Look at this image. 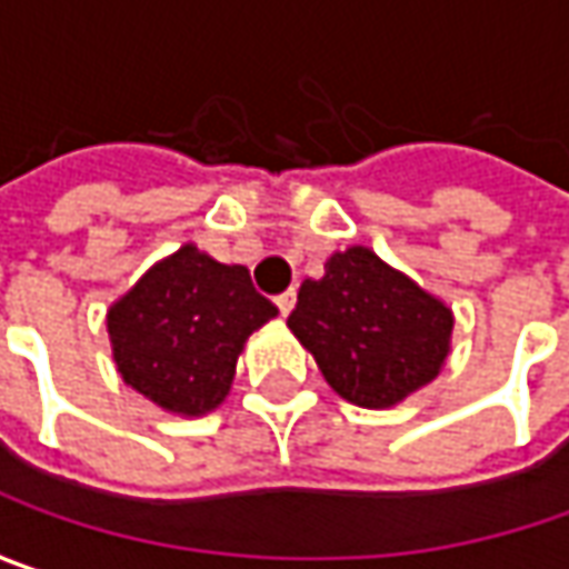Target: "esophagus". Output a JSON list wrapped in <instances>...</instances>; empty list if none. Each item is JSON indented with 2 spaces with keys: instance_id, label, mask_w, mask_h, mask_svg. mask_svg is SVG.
<instances>
[{
  "instance_id": "1",
  "label": "esophagus",
  "mask_w": 569,
  "mask_h": 569,
  "mask_svg": "<svg viewBox=\"0 0 569 569\" xmlns=\"http://www.w3.org/2000/svg\"><path fill=\"white\" fill-rule=\"evenodd\" d=\"M292 306H296V292H292V289H286V292H280V296H277V309H280V315H289V311H292Z\"/></svg>"
}]
</instances>
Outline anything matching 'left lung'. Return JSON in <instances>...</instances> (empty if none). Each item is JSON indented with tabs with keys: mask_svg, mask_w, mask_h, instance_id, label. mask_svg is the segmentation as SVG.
I'll return each mask as SVG.
<instances>
[{
	"mask_svg": "<svg viewBox=\"0 0 569 569\" xmlns=\"http://www.w3.org/2000/svg\"><path fill=\"white\" fill-rule=\"evenodd\" d=\"M286 325L343 401L385 410L442 372L456 315L372 248L350 244L299 286Z\"/></svg>",
	"mask_w": 569,
	"mask_h": 569,
	"instance_id": "1",
	"label": "left lung"
}]
</instances>
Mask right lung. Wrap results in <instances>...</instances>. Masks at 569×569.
Segmentation results:
<instances>
[{
	"label": "right lung",
	"mask_w": 569,
	"mask_h": 569,
	"mask_svg": "<svg viewBox=\"0 0 569 569\" xmlns=\"http://www.w3.org/2000/svg\"><path fill=\"white\" fill-rule=\"evenodd\" d=\"M270 318L277 306L248 267L181 244L108 309L113 366L164 413L203 417L226 401L248 337Z\"/></svg>",
	"instance_id": "right-lung-1"
}]
</instances>
